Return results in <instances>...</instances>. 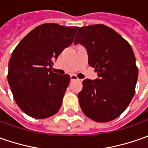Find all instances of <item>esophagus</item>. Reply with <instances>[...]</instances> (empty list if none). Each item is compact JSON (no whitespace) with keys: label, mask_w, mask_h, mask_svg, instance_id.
<instances>
[{"label":"esophagus","mask_w":148,"mask_h":148,"mask_svg":"<svg viewBox=\"0 0 148 148\" xmlns=\"http://www.w3.org/2000/svg\"><path fill=\"white\" fill-rule=\"evenodd\" d=\"M70 79H71V81H75V80L76 81H80V79L75 74H71L70 75Z\"/></svg>","instance_id":"34e87169"}]
</instances>
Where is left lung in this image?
Instances as JSON below:
<instances>
[{"mask_svg":"<svg viewBox=\"0 0 148 148\" xmlns=\"http://www.w3.org/2000/svg\"><path fill=\"white\" fill-rule=\"evenodd\" d=\"M86 47L88 64L95 68V80L85 79L78 94L83 113L97 122L116 119L135 93L138 70L133 49L122 36L103 24L82 27L74 45Z\"/></svg>","mask_w":148,"mask_h":148,"instance_id":"left-lung-1","label":"left lung"}]
</instances>
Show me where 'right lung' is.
I'll list each match as a JSON object with an SVG mask.
<instances>
[{
    "mask_svg": "<svg viewBox=\"0 0 148 148\" xmlns=\"http://www.w3.org/2000/svg\"><path fill=\"white\" fill-rule=\"evenodd\" d=\"M78 27L45 23L29 32L9 61L8 82L18 107L28 116L45 119L56 114L70 81L52 66L74 41Z\"/></svg>",
    "mask_w": 148,
    "mask_h": 148,
    "instance_id": "obj_1",
    "label": "right lung"
}]
</instances>
